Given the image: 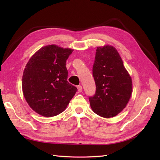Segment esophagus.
Listing matches in <instances>:
<instances>
[{"mask_svg":"<svg viewBox=\"0 0 160 160\" xmlns=\"http://www.w3.org/2000/svg\"><path fill=\"white\" fill-rule=\"evenodd\" d=\"M77 89H78V91L79 92V93H81V92L82 91V89H83V88H82L81 85H79V86H77Z\"/></svg>","mask_w":160,"mask_h":160,"instance_id":"1","label":"esophagus"}]
</instances>
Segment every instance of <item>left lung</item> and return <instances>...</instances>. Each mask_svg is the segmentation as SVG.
Masks as SVG:
<instances>
[{"label":"left lung","instance_id":"1","mask_svg":"<svg viewBox=\"0 0 160 160\" xmlns=\"http://www.w3.org/2000/svg\"><path fill=\"white\" fill-rule=\"evenodd\" d=\"M93 75L96 92L89 98L92 110L105 118L115 117L126 107L133 85L132 77L114 47H97Z\"/></svg>","mask_w":160,"mask_h":160}]
</instances>
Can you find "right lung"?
<instances>
[{"mask_svg": "<svg viewBox=\"0 0 160 160\" xmlns=\"http://www.w3.org/2000/svg\"><path fill=\"white\" fill-rule=\"evenodd\" d=\"M73 49L55 45L41 47L28 60L22 77V93L30 108L51 118L62 113L77 89L67 81L66 61Z\"/></svg>", "mask_w": 160, "mask_h": 160, "instance_id": "add662e5", "label": "right lung"}]
</instances>
